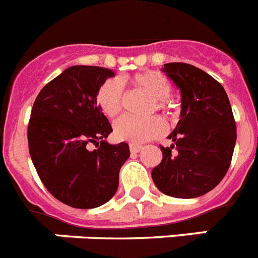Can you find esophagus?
Instances as JSON below:
<instances>
[{"mask_svg":"<svg viewBox=\"0 0 258 258\" xmlns=\"http://www.w3.org/2000/svg\"><path fill=\"white\" fill-rule=\"evenodd\" d=\"M129 149H131L132 154H137V152H140L142 150V146L137 145V143H131L129 145Z\"/></svg>","mask_w":258,"mask_h":258,"instance_id":"obj_1","label":"esophagus"}]
</instances>
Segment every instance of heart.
I'll use <instances>...</instances> for the list:
<instances>
[{
  "instance_id": "1",
  "label": "heart",
  "mask_w": 258,
  "mask_h": 258,
  "mask_svg": "<svg viewBox=\"0 0 258 258\" xmlns=\"http://www.w3.org/2000/svg\"><path fill=\"white\" fill-rule=\"evenodd\" d=\"M136 88L146 92L154 98L149 112L155 109L169 113L172 106L168 98L172 95L173 86L169 79L159 71H146L129 79ZM98 107L109 118H113L121 112L124 104V89L121 83L116 79L104 81L98 89L95 95ZM165 131L163 120L157 116L146 118H137L132 116H122L113 125V134L118 141L132 143H143L160 137Z\"/></svg>"
}]
</instances>
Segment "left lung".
Returning a JSON list of instances; mask_svg holds the SVG:
<instances>
[{"label": "left lung", "mask_w": 258, "mask_h": 258, "mask_svg": "<svg viewBox=\"0 0 258 258\" xmlns=\"http://www.w3.org/2000/svg\"><path fill=\"white\" fill-rule=\"evenodd\" d=\"M163 71L181 90V120L160 146L163 159L152 169L156 187L179 199L202 197L225 177L236 142V125L223 86L187 63H166Z\"/></svg>", "instance_id": "1"}]
</instances>
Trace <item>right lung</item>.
I'll return each instance as SVG.
<instances>
[{"mask_svg": "<svg viewBox=\"0 0 258 258\" xmlns=\"http://www.w3.org/2000/svg\"><path fill=\"white\" fill-rule=\"evenodd\" d=\"M112 76L108 68L70 67L42 88L32 107L27 136L33 165L47 191L72 208L108 202L131 155L127 143L106 142L112 126L95 101ZM92 143L95 150L88 149Z\"/></svg>", "mask_w": 258, "mask_h": 258, "instance_id": "right-lung-1", "label": "right lung"}]
</instances>
